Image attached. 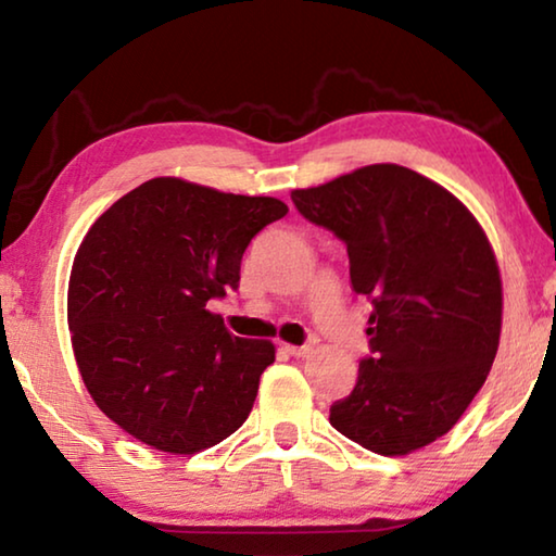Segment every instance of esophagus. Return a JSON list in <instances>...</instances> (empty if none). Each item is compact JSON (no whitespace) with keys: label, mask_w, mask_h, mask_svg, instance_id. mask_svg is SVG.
<instances>
[{"label":"esophagus","mask_w":556,"mask_h":556,"mask_svg":"<svg viewBox=\"0 0 556 556\" xmlns=\"http://www.w3.org/2000/svg\"><path fill=\"white\" fill-rule=\"evenodd\" d=\"M281 351L289 353V355H294V357H304L308 351H312V348H308V345H291V343H281Z\"/></svg>","instance_id":"1"}]
</instances>
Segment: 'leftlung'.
<instances>
[{"label":"left lung","instance_id":"8db88e82","mask_svg":"<svg viewBox=\"0 0 556 556\" xmlns=\"http://www.w3.org/2000/svg\"><path fill=\"white\" fill-rule=\"evenodd\" d=\"M306 220L345 242L355 294L372 299L370 357L331 427L382 456H407L456 425L491 372L503 281L481 223L454 193L400 164L296 188Z\"/></svg>","mask_w":556,"mask_h":556}]
</instances>
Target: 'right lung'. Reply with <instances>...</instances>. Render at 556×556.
<instances>
[{
  "label": "right lung",
  "instance_id": "add662e5",
  "mask_svg": "<svg viewBox=\"0 0 556 556\" xmlns=\"http://www.w3.org/2000/svg\"><path fill=\"white\" fill-rule=\"evenodd\" d=\"M287 213L269 195L159 176L92 223L68 281L71 343L119 429L191 456L242 427L275 343L232 336L205 304L238 289L250 240Z\"/></svg>",
  "mask_w": 556,
  "mask_h": 556
}]
</instances>
